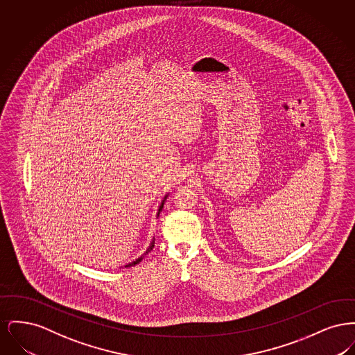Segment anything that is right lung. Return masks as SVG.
Segmentation results:
<instances>
[{
	"label": "right lung",
	"mask_w": 355,
	"mask_h": 355,
	"mask_svg": "<svg viewBox=\"0 0 355 355\" xmlns=\"http://www.w3.org/2000/svg\"><path fill=\"white\" fill-rule=\"evenodd\" d=\"M168 196L169 194H166L165 197H164V200H162V202H161V205H159V207H158V211H157V217L159 216V213H161V210H162V207H164V203H165V201H166V198H168ZM153 248H154V238H153L152 242H150V245H149V248L146 249V252L145 253L142 254L141 257H138L135 261H133V262H130V263H128V265H125V268H130V266H135V265H137V263H139L141 261H142V258L146 255L148 253H150L153 250Z\"/></svg>",
	"instance_id": "right-lung-1"
}]
</instances>
